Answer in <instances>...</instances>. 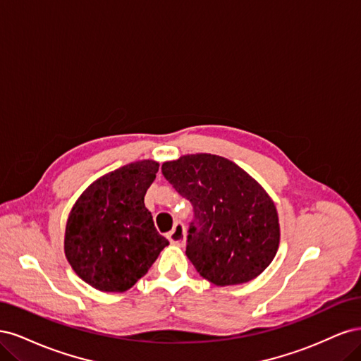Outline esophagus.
<instances>
[{"label": "esophagus", "instance_id": "obj_1", "mask_svg": "<svg viewBox=\"0 0 361 361\" xmlns=\"http://www.w3.org/2000/svg\"><path fill=\"white\" fill-rule=\"evenodd\" d=\"M169 241L174 245H183L185 239H187V233H185V226L180 221H176L173 226V231L167 235Z\"/></svg>", "mask_w": 361, "mask_h": 361}]
</instances>
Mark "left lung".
<instances>
[{
    "label": "left lung",
    "instance_id": "left-lung-1",
    "mask_svg": "<svg viewBox=\"0 0 361 361\" xmlns=\"http://www.w3.org/2000/svg\"><path fill=\"white\" fill-rule=\"evenodd\" d=\"M162 174L192 204L188 259L216 286L256 279L274 259L280 227L265 190L235 162L197 154L162 164Z\"/></svg>",
    "mask_w": 361,
    "mask_h": 361
}]
</instances>
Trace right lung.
Segmentation results:
<instances>
[{
  "label": "right lung",
  "instance_id": "1",
  "mask_svg": "<svg viewBox=\"0 0 361 361\" xmlns=\"http://www.w3.org/2000/svg\"><path fill=\"white\" fill-rule=\"evenodd\" d=\"M159 164H128L87 188L72 207L64 253L85 283L104 292H125L143 277L169 241L145 206Z\"/></svg>",
  "mask_w": 361,
  "mask_h": 361
}]
</instances>
